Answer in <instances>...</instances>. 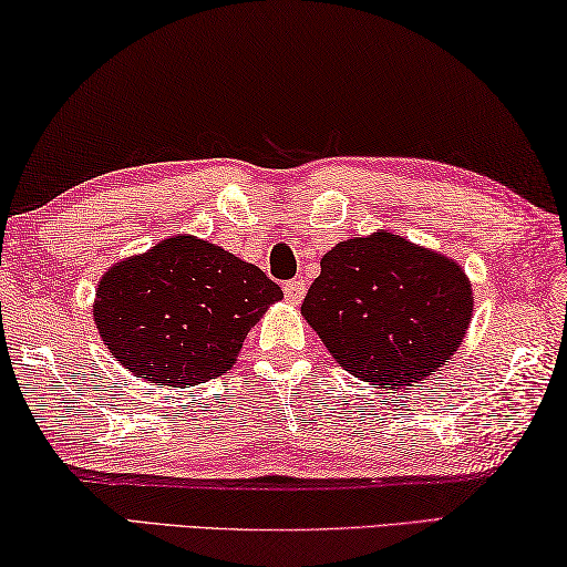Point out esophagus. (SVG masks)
<instances>
[{"mask_svg":"<svg viewBox=\"0 0 567 567\" xmlns=\"http://www.w3.org/2000/svg\"><path fill=\"white\" fill-rule=\"evenodd\" d=\"M284 293H286V301L301 303L303 296H306V281H303V278H293V281H286Z\"/></svg>","mask_w":567,"mask_h":567,"instance_id":"34e87169","label":"esophagus"}]
</instances>
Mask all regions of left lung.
Listing matches in <instances>:
<instances>
[{"label":"left lung","instance_id":"8db88e82","mask_svg":"<svg viewBox=\"0 0 567 567\" xmlns=\"http://www.w3.org/2000/svg\"><path fill=\"white\" fill-rule=\"evenodd\" d=\"M301 316L355 379L409 391L458 351L473 291L453 258L375 231L336 244L321 258Z\"/></svg>","mask_w":567,"mask_h":567}]
</instances>
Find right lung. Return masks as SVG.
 Wrapping results in <instances>:
<instances>
[{
    "label": "right lung",
    "mask_w": 567,
    "mask_h": 567,
    "mask_svg": "<svg viewBox=\"0 0 567 567\" xmlns=\"http://www.w3.org/2000/svg\"><path fill=\"white\" fill-rule=\"evenodd\" d=\"M281 299L258 266L178 234L109 268L94 323L136 379L188 389L231 369L248 331Z\"/></svg>",
    "instance_id": "right-lung-1"
}]
</instances>
